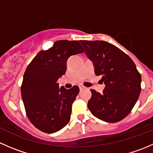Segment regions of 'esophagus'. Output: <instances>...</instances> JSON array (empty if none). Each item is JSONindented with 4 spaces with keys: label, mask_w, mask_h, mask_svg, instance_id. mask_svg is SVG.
Wrapping results in <instances>:
<instances>
[{
    "label": "esophagus",
    "mask_w": 153,
    "mask_h": 153,
    "mask_svg": "<svg viewBox=\"0 0 153 153\" xmlns=\"http://www.w3.org/2000/svg\"><path fill=\"white\" fill-rule=\"evenodd\" d=\"M79 88H80V89L81 90V89H84L85 87H84V86L83 85H79Z\"/></svg>",
    "instance_id": "obj_1"
}]
</instances>
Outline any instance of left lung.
I'll use <instances>...</instances> for the list:
<instances>
[{"label": "left lung", "mask_w": 153, "mask_h": 153, "mask_svg": "<svg viewBox=\"0 0 153 153\" xmlns=\"http://www.w3.org/2000/svg\"><path fill=\"white\" fill-rule=\"evenodd\" d=\"M96 75L104 83L103 93L91 89L87 106L96 118L115 123L127 116L140 95L141 76L125 52L104 41H81Z\"/></svg>", "instance_id": "8db88e82"}]
</instances>
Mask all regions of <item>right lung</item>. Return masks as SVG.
I'll use <instances>...</instances> for the list:
<instances>
[{"mask_svg": "<svg viewBox=\"0 0 153 153\" xmlns=\"http://www.w3.org/2000/svg\"><path fill=\"white\" fill-rule=\"evenodd\" d=\"M84 52L78 41H57L49 49L38 52L27 67L21 97L29 120L39 130L53 133L69 123L79 87L59 89L57 82L66 73L68 58Z\"/></svg>", "mask_w": 153, "mask_h": 153, "instance_id": "obj_1", "label": "right lung"}]
</instances>
